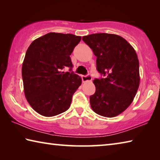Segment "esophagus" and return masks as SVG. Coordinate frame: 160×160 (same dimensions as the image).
Listing matches in <instances>:
<instances>
[{"mask_svg":"<svg viewBox=\"0 0 160 160\" xmlns=\"http://www.w3.org/2000/svg\"><path fill=\"white\" fill-rule=\"evenodd\" d=\"M82 82H87V81H91L92 80V78L91 75L88 74L86 75H82Z\"/></svg>","mask_w":160,"mask_h":160,"instance_id":"obj_1","label":"esophagus"}]
</instances>
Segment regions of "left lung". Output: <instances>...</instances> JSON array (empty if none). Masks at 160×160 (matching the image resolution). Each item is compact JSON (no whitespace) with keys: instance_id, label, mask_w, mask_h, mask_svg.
Masks as SVG:
<instances>
[{"instance_id":"1","label":"left lung","mask_w":160,"mask_h":160,"mask_svg":"<svg viewBox=\"0 0 160 160\" xmlns=\"http://www.w3.org/2000/svg\"><path fill=\"white\" fill-rule=\"evenodd\" d=\"M97 56V70L104 78L94 79L96 91L90 97L97 114L114 117L124 112L133 100L140 85L139 61L136 52L118 35L97 33L84 36Z\"/></svg>"}]
</instances>
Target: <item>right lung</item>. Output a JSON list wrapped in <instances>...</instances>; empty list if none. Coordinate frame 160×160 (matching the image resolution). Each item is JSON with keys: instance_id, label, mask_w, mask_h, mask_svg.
Segmentation results:
<instances>
[{"instance_id": "1", "label": "right lung", "mask_w": 160, "mask_h": 160, "mask_svg": "<svg viewBox=\"0 0 160 160\" xmlns=\"http://www.w3.org/2000/svg\"><path fill=\"white\" fill-rule=\"evenodd\" d=\"M81 37L50 32L32 42L22 67L24 92L34 111L51 117L69 109L75 92L82 83L71 71L70 54Z\"/></svg>"}]
</instances>
